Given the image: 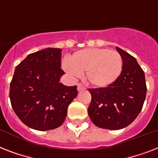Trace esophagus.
Here are the masks:
<instances>
[{
	"mask_svg": "<svg viewBox=\"0 0 158 158\" xmlns=\"http://www.w3.org/2000/svg\"><path fill=\"white\" fill-rule=\"evenodd\" d=\"M77 89H78V91H81V90H84L85 89V87L82 84H78V87H77Z\"/></svg>",
	"mask_w": 158,
	"mask_h": 158,
	"instance_id": "esophagus-1",
	"label": "esophagus"
}]
</instances>
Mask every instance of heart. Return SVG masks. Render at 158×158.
<instances>
[{
    "label": "heart",
    "instance_id": "heart-1",
    "mask_svg": "<svg viewBox=\"0 0 158 158\" xmlns=\"http://www.w3.org/2000/svg\"><path fill=\"white\" fill-rule=\"evenodd\" d=\"M123 60L116 51L105 48H88L72 55L64 69L72 76H79L85 72L89 84L105 88L115 82L122 70Z\"/></svg>",
    "mask_w": 158,
    "mask_h": 158
}]
</instances>
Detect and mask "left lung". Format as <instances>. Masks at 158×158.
<instances>
[{
	"instance_id": "1",
	"label": "left lung",
	"mask_w": 158,
	"mask_h": 158,
	"mask_svg": "<svg viewBox=\"0 0 158 158\" xmlns=\"http://www.w3.org/2000/svg\"><path fill=\"white\" fill-rule=\"evenodd\" d=\"M122 57V71L106 88L89 89L92 96L88 113L98 127L120 130L130 125L141 111L147 86L145 74L135 57L116 47Z\"/></svg>"
}]
</instances>
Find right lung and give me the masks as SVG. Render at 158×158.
<instances>
[{
    "label": "right lung",
    "mask_w": 158,
    "mask_h": 158,
    "mask_svg": "<svg viewBox=\"0 0 158 158\" xmlns=\"http://www.w3.org/2000/svg\"><path fill=\"white\" fill-rule=\"evenodd\" d=\"M61 49L46 48L31 53L15 67L10 99L19 120L33 130H54L63 124L76 98L77 86L60 83Z\"/></svg>",
    "instance_id": "obj_1"
}]
</instances>
